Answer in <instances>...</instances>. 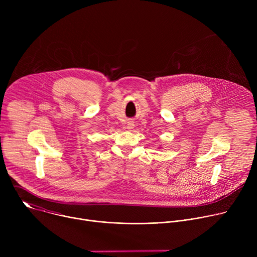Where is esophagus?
<instances>
[{
	"mask_svg": "<svg viewBox=\"0 0 257 257\" xmlns=\"http://www.w3.org/2000/svg\"><path fill=\"white\" fill-rule=\"evenodd\" d=\"M133 126H134V125L132 124V122H128V128H129V129H132Z\"/></svg>",
	"mask_w": 257,
	"mask_h": 257,
	"instance_id": "1",
	"label": "esophagus"
}]
</instances>
